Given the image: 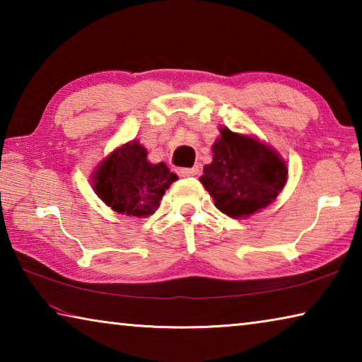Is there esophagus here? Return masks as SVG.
I'll list each match as a JSON object with an SVG mask.
<instances>
[{
	"label": "esophagus",
	"mask_w": 362,
	"mask_h": 362,
	"mask_svg": "<svg viewBox=\"0 0 362 362\" xmlns=\"http://www.w3.org/2000/svg\"><path fill=\"white\" fill-rule=\"evenodd\" d=\"M199 173V168L194 166V168H182L179 169V175L182 177H193Z\"/></svg>",
	"instance_id": "34e87169"
}]
</instances>
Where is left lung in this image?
Listing matches in <instances>:
<instances>
[{
	"mask_svg": "<svg viewBox=\"0 0 362 362\" xmlns=\"http://www.w3.org/2000/svg\"><path fill=\"white\" fill-rule=\"evenodd\" d=\"M212 153V163L206 164L199 180L217 209L228 217L252 216L276 199L286 185V161L254 137L223 127Z\"/></svg>",
	"mask_w": 362,
	"mask_h": 362,
	"instance_id": "1",
	"label": "left lung"
}]
</instances>
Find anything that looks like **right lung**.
I'll list each match as a JSON object with an SVG mask.
<instances>
[{"mask_svg": "<svg viewBox=\"0 0 362 362\" xmlns=\"http://www.w3.org/2000/svg\"><path fill=\"white\" fill-rule=\"evenodd\" d=\"M137 140L124 144L103 159L93 175L94 192L108 207L134 217H148L179 177L164 163L151 164Z\"/></svg>", "mask_w": 362, "mask_h": 362, "instance_id": "obj_1", "label": "right lung"}]
</instances>
